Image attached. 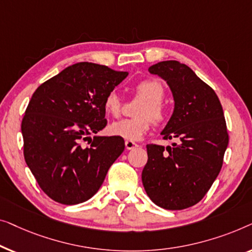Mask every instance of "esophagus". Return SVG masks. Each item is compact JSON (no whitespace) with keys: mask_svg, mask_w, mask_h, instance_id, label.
<instances>
[{"mask_svg":"<svg viewBox=\"0 0 252 252\" xmlns=\"http://www.w3.org/2000/svg\"><path fill=\"white\" fill-rule=\"evenodd\" d=\"M126 150H134V148L138 147V144L134 143V141H131V140H126Z\"/></svg>","mask_w":252,"mask_h":252,"instance_id":"obj_1","label":"esophagus"}]
</instances>
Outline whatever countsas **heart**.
Segmentation results:
<instances>
[{"label": "heart", "mask_w": 252, "mask_h": 252, "mask_svg": "<svg viewBox=\"0 0 252 252\" xmlns=\"http://www.w3.org/2000/svg\"><path fill=\"white\" fill-rule=\"evenodd\" d=\"M134 90L144 99L136 113L138 118L120 120L108 126L109 134L131 141L140 140L148 132L152 126L151 119L155 123H161L166 118L165 108L161 101L164 95V88L161 82L154 79L140 81ZM121 107L122 102L119 94L115 91L109 92L104 99L105 112L112 116H119Z\"/></svg>", "instance_id": "1"}]
</instances>
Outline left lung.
<instances>
[{"mask_svg":"<svg viewBox=\"0 0 252 252\" xmlns=\"http://www.w3.org/2000/svg\"><path fill=\"white\" fill-rule=\"evenodd\" d=\"M148 72L171 90L175 107L161 134L178 143L147 145L141 180L155 204L183 210L203 198L220 171L228 145L224 112L216 92L185 63L166 60Z\"/></svg>","mask_w":252,"mask_h":252,"instance_id":"obj_1","label":"left lung"}]
</instances>
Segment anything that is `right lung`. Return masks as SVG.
I'll return each mask as SVG.
<instances>
[{
  "instance_id": "1",
  "label": "right lung",
  "mask_w": 252,
  "mask_h": 252,
  "mask_svg": "<svg viewBox=\"0 0 252 252\" xmlns=\"http://www.w3.org/2000/svg\"><path fill=\"white\" fill-rule=\"evenodd\" d=\"M127 76L107 66L77 63L45 81L21 122L24 157L42 190L73 205L94 195L125 151L120 137H90L107 125L104 99ZM88 140L89 147L81 142Z\"/></svg>"
}]
</instances>
